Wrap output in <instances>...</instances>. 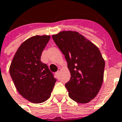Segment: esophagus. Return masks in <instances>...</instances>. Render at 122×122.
<instances>
[{
  "instance_id": "1",
  "label": "esophagus",
  "mask_w": 122,
  "mask_h": 122,
  "mask_svg": "<svg viewBox=\"0 0 122 122\" xmlns=\"http://www.w3.org/2000/svg\"><path fill=\"white\" fill-rule=\"evenodd\" d=\"M60 70H61V69H60V67H59V68L58 69V71L56 72V73H55V74L56 75H58L59 74V72L60 71Z\"/></svg>"
}]
</instances>
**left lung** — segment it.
Returning a JSON list of instances; mask_svg holds the SVG:
<instances>
[{
  "label": "left lung",
  "instance_id": "obj_1",
  "mask_svg": "<svg viewBox=\"0 0 122 122\" xmlns=\"http://www.w3.org/2000/svg\"><path fill=\"white\" fill-rule=\"evenodd\" d=\"M66 58L71 78L65 86L69 96L87 103L96 96L103 81L105 60L94 43L76 31H62L52 36Z\"/></svg>",
  "mask_w": 122,
  "mask_h": 122
}]
</instances>
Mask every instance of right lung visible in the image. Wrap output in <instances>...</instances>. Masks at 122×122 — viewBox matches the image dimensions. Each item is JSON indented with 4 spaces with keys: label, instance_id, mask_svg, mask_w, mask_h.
Wrapping results in <instances>:
<instances>
[{
    "label": "right lung",
    "instance_id": "1",
    "mask_svg": "<svg viewBox=\"0 0 122 122\" xmlns=\"http://www.w3.org/2000/svg\"><path fill=\"white\" fill-rule=\"evenodd\" d=\"M50 36H34L21 44L14 55L10 73L18 92L30 102L41 103L51 96L56 80L41 62Z\"/></svg>",
    "mask_w": 122,
    "mask_h": 122
}]
</instances>
